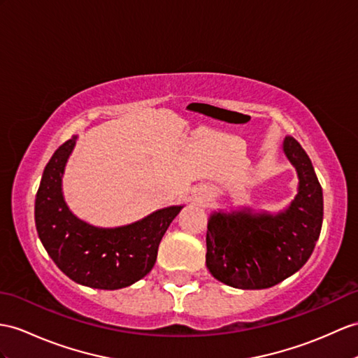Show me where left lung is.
<instances>
[{"label":"left lung","instance_id":"left-lung-1","mask_svg":"<svg viewBox=\"0 0 358 358\" xmlns=\"http://www.w3.org/2000/svg\"><path fill=\"white\" fill-rule=\"evenodd\" d=\"M282 152L298 173V194L282 211H214L206 232V267L220 282L243 290L273 287L307 263L322 229L324 196L308 155L294 138Z\"/></svg>","mask_w":358,"mask_h":358}]
</instances>
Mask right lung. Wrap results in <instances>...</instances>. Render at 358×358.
<instances>
[{
  "label": "right lung",
  "instance_id": "obj_1",
  "mask_svg": "<svg viewBox=\"0 0 358 358\" xmlns=\"http://www.w3.org/2000/svg\"><path fill=\"white\" fill-rule=\"evenodd\" d=\"M77 136L51 156L34 202V222L43 248L62 272L77 284L118 290L141 280L158 257L159 243L184 205L167 206L117 228L86 223L69 209L62 178Z\"/></svg>",
  "mask_w": 358,
  "mask_h": 358
}]
</instances>
